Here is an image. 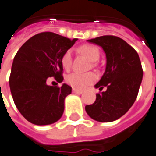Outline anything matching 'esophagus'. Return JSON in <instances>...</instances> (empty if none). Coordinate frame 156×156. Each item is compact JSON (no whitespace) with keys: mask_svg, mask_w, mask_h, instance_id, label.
<instances>
[{"mask_svg":"<svg viewBox=\"0 0 156 156\" xmlns=\"http://www.w3.org/2000/svg\"><path fill=\"white\" fill-rule=\"evenodd\" d=\"M72 91H73L74 94H83V91L78 90V89H76V88H73Z\"/></svg>","mask_w":156,"mask_h":156,"instance_id":"1","label":"esophagus"}]
</instances>
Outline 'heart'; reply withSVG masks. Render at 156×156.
<instances>
[{
    "mask_svg": "<svg viewBox=\"0 0 156 156\" xmlns=\"http://www.w3.org/2000/svg\"><path fill=\"white\" fill-rule=\"evenodd\" d=\"M80 51L92 62L98 61L100 57L99 49L94 45H90V44L82 45L80 48ZM61 62L62 68L65 70L70 69L71 64H72V51L70 50H68L63 53L61 58ZM96 80H97V76L93 72H88V73L74 72L66 77V82L72 87L79 90L86 89L87 87L94 83Z\"/></svg>",
    "mask_w": 156,
    "mask_h": 156,
    "instance_id": "1",
    "label": "heart"
}]
</instances>
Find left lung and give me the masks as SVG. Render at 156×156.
I'll list each match as a JSON object with an SVG mask.
<instances>
[{"label": "left lung", "instance_id": "obj_1", "mask_svg": "<svg viewBox=\"0 0 156 156\" xmlns=\"http://www.w3.org/2000/svg\"><path fill=\"white\" fill-rule=\"evenodd\" d=\"M100 46L106 56L104 75L94 86L106 91L96 94L85 110L91 119L108 123L119 119L134 104L143 80V69L137 52L119 37L101 36L87 40Z\"/></svg>", "mask_w": 156, "mask_h": 156}]
</instances>
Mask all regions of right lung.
Returning <instances> with one entry per match:
<instances>
[{"label":"right lung","instance_id":"obj_1","mask_svg":"<svg viewBox=\"0 0 156 156\" xmlns=\"http://www.w3.org/2000/svg\"><path fill=\"white\" fill-rule=\"evenodd\" d=\"M77 41L53 32H41L29 38L13 58L9 87L17 109L30 123L47 125L61 119L64 100L71 87L48 86L49 77L63 80L61 58Z\"/></svg>","mask_w":156,"mask_h":156}]
</instances>
